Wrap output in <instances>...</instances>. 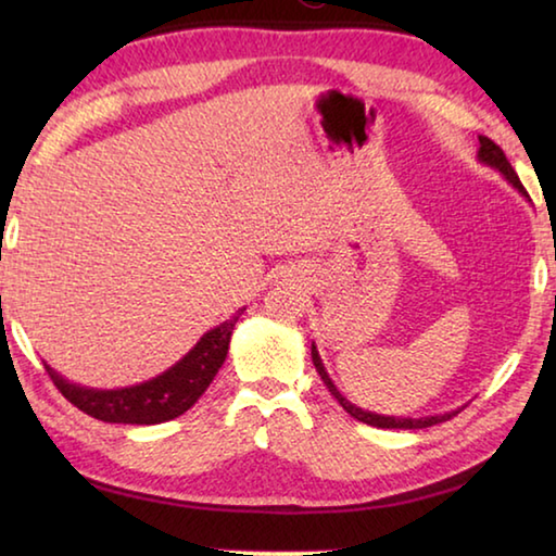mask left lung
Listing matches in <instances>:
<instances>
[{
  "instance_id": "8db88e82",
  "label": "left lung",
  "mask_w": 556,
  "mask_h": 556,
  "mask_svg": "<svg viewBox=\"0 0 556 556\" xmlns=\"http://www.w3.org/2000/svg\"><path fill=\"white\" fill-rule=\"evenodd\" d=\"M478 142H481V149H478V162H483V164H488V166L497 168V172H501V174L507 178V181H510V184L517 188V191H520L522 195H527L525 186L520 184V178H517V174H515V168L510 166V162H507V156H505L503 149L497 147V144L493 142V139H488V137H478ZM312 361H314V365H316V372L321 375V380H324V384L328 388V392L333 394V397L338 400V404H341V407H343L348 414H351L353 419L363 421V425H370V427H378V429H427V427L441 425V421H448L451 417H456V414H458V409H456V412L434 414V417L412 419V417H384V414H375V412H368V409H361V407H355V404L348 402L341 392H338L333 380L328 378V372H326L324 363H321V355H318L314 343H312Z\"/></svg>"
}]
</instances>
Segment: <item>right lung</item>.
Returning <instances> with one entry per match:
<instances>
[{
    "instance_id": "obj_1",
    "label": "right lung",
    "mask_w": 556,
    "mask_h": 556,
    "mask_svg": "<svg viewBox=\"0 0 556 556\" xmlns=\"http://www.w3.org/2000/svg\"><path fill=\"white\" fill-rule=\"evenodd\" d=\"M242 312L244 308L205 333L174 368L142 384L119 390H92L61 378L43 363L46 372L51 375L63 397L90 417L110 421V425H162V421L191 409L201 394L208 390V384L225 363L232 328Z\"/></svg>"
}]
</instances>
